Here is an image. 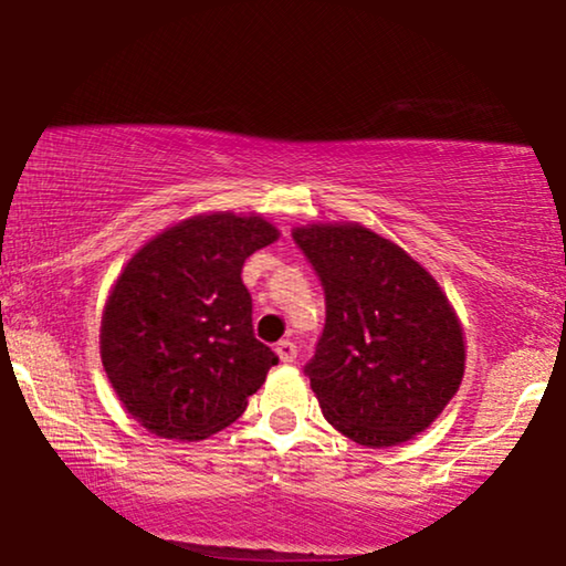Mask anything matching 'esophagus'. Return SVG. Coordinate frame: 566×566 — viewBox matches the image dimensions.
<instances>
[{
	"label": "esophagus",
	"mask_w": 566,
	"mask_h": 566,
	"mask_svg": "<svg viewBox=\"0 0 566 566\" xmlns=\"http://www.w3.org/2000/svg\"><path fill=\"white\" fill-rule=\"evenodd\" d=\"M275 353L283 363H293V360H296L298 350H296V343H291V339H281V343L275 345Z\"/></svg>",
	"instance_id": "34e87169"
}]
</instances>
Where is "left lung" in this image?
Here are the masks:
<instances>
[{
    "mask_svg": "<svg viewBox=\"0 0 566 566\" xmlns=\"http://www.w3.org/2000/svg\"><path fill=\"white\" fill-rule=\"evenodd\" d=\"M293 242L319 275L327 319L304 374L332 428L399 446L430 428L463 378V329L428 270L360 223H308Z\"/></svg>",
    "mask_w": 566,
    "mask_h": 566,
    "instance_id": "1",
    "label": "left lung"
}]
</instances>
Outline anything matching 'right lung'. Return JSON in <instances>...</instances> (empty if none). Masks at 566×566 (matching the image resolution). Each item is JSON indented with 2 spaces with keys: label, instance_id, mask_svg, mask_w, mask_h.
<instances>
[{
  "label": "right lung",
  "instance_id": "add662e5",
  "mask_svg": "<svg viewBox=\"0 0 566 566\" xmlns=\"http://www.w3.org/2000/svg\"><path fill=\"white\" fill-rule=\"evenodd\" d=\"M260 216H192L146 242L115 281L99 355L123 407L169 440L237 420L277 355L254 337L244 260L273 244Z\"/></svg>",
  "mask_w": 566,
  "mask_h": 566
}]
</instances>
